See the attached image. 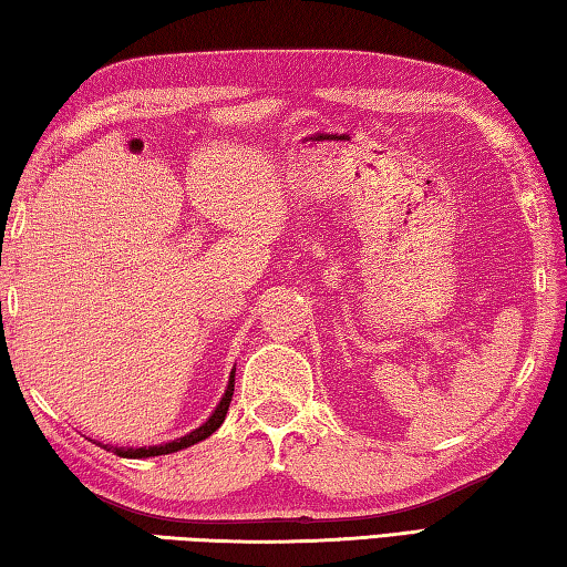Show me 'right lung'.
Masks as SVG:
<instances>
[{"label":"right lung","instance_id":"add662e5","mask_svg":"<svg viewBox=\"0 0 567 567\" xmlns=\"http://www.w3.org/2000/svg\"><path fill=\"white\" fill-rule=\"evenodd\" d=\"M234 372H237V368H234L229 372V382H227V390H224L219 404L215 408V412L209 414L207 422H202L197 430H192L189 434L179 436V440H173V442H163V444H155V446H111V444H101L105 452H113L117 456L123 458H147V456H163V454H173V452H179V450H187V446L197 444V442H205L207 436L215 434L224 416H227L229 412V402H231V394H234Z\"/></svg>","mask_w":567,"mask_h":567}]
</instances>
